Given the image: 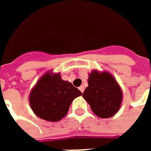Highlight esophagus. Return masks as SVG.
Instances as JSON below:
<instances>
[{
    "instance_id": "obj_1",
    "label": "esophagus",
    "mask_w": 151,
    "mask_h": 151,
    "mask_svg": "<svg viewBox=\"0 0 151 151\" xmlns=\"http://www.w3.org/2000/svg\"><path fill=\"white\" fill-rule=\"evenodd\" d=\"M78 89H79V91H80L81 92H83V91H85V87H84L83 86H79V87H78Z\"/></svg>"
}]
</instances>
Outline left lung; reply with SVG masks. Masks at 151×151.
Returning <instances> with one entry per match:
<instances>
[{
  "mask_svg": "<svg viewBox=\"0 0 151 151\" xmlns=\"http://www.w3.org/2000/svg\"><path fill=\"white\" fill-rule=\"evenodd\" d=\"M83 98L97 116L107 118L114 116L120 109L123 93L111 73L93 70L89 73L88 86L83 92Z\"/></svg>",
  "mask_w": 151,
  "mask_h": 151,
  "instance_id": "1",
  "label": "left lung"
}]
</instances>
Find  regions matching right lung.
I'll use <instances>...</instances> for the list:
<instances>
[{
    "instance_id": "add662e5",
    "label": "right lung",
    "mask_w": 151,
    "mask_h": 151,
    "mask_svg": "<svg viewBox=\"0 0 151 151\" xmlns=\"http://www.w3.org/2000/svg\"><path fill=\"white\" fill-rule=\"evenodd\" d=\"M82 92L72 83L61 78L60 73L49 71L42 76L29 95V104L36 116L57 122L66 115L73 99Z\"/></svg>"
}]
</instances>
